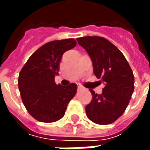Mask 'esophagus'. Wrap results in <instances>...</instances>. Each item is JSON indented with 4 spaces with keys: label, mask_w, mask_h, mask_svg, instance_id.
I'll return each mask as SVG.
<instances>
[{
    "label": "esophagus",
    "mask_w": 150,
    "mask_h": 150,
    "mask_svg": "<svg viewBox=\"0 0 150 150\" xmlns=\"http://www.w3.org/2000/svg\"><path fill=\"white\" fill-rule=\"evenodd\" d=\"M82 89H83L82 86H80L79 84H78V87H77V90H78V91H80V90H82Z\"/></svg>",
    "instance_id": "34e87169"
}]
</instances>
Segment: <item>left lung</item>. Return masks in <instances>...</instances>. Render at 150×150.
Here are the masks:
<instances>
[{
    "mask_svg": "<svg viewBox=\"0 0 150 150\" xmlns=\"http://www.w3.org/2000/svg\"><path fill=\"white\" fill-rule=\"evenodd\" d=\"M90 56L93 72L104 83L100 95L90 89L92 100L86 106L89 120L98 125H109L119 118L129 105L134 90V76L121 51L102 37L77 38Z\"/></svg>",
    "mask_w": 150,
    "mask_h": 150,
    "instance_id": "8db88e82",
    "label": "left lung"
}]
</instances>
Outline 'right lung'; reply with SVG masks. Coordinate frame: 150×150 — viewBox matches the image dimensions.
<instances>
[{
    "label": "right lung",
    "instance_id": "obj_1",
    "mask_svg": "<svg viewBox=\"0 0 150 150\" xmlns=\"http://www.w3.org/2000/svg\"><path fill=\"white\" fill-rule=\"evenodd\" d=\"M76 46L74 38L46 43L29 58L19 73L18 88L23 104L38 121L55 122L65 114L67 104L75 96L77 85L56 84L62 54Z\"/></svg>",
    "mask_w": 150,
    "mask_h": 150
}]
</instances>
